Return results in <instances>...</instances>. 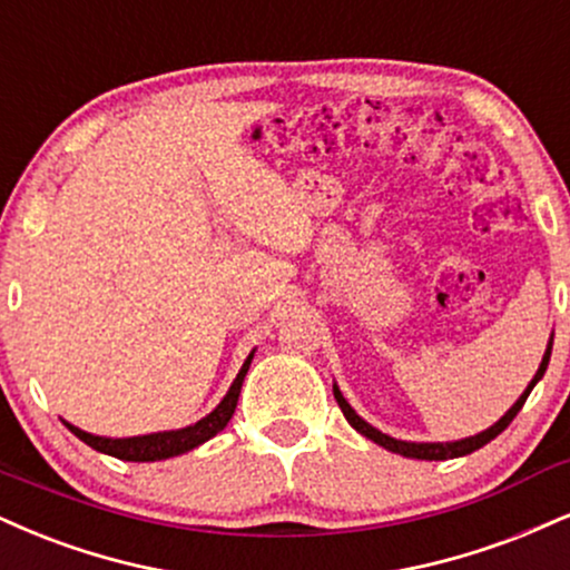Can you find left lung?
<instances>
[{
	"label": "left lung",
	"mask_w": 570,
	"mask_h": 570,
	"mask_svg": "<svg viewBox=\"0 0 570 570\" xmlns=\"http://www.w3.org/2000/svg\"><path fill=\"white\" fill-rule=\"evenodd\" d=\"M550 353H552V342H550V347H547L544 358H541V366H539L537 376H533V380H531V385L525 387V393L518 397V403H515V406H512L510 411H507V414L502 416V420H499L497 424H493V428L483 430L481 435L464 438V441H456V443H406V441H395V438H390V435H385V433H380V430L372 428V424H368V422H363L361 416L355 414V411L351 409V403H347L345 397H342V393H340V390H337V385H334V397H337V403H340L342 414H345V420L351 422L353 428L358 430L361 435H366L368 441L380 443L382 449L393 451V454L409 456V459H428V462H433V459H435V462H438V459H454V456H464V454H472V451L483 449V445L489 443V441H493V438H497L499 433H504V430H507V424H510L512 420H515V416H518V411L523 409L525 397L531 395L533 385H537V382L541 380V376H544V372H547V363H550Z\"/></svg>",
	"instance_id": "left-lung-1"
}]
</instances>
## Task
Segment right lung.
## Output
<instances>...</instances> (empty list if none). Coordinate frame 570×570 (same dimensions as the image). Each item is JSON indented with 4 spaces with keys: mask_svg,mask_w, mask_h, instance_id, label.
I'll list each match as a JSON object with an SVG mask.
<instances>
[{
    "mask_svg": "<svg viewBox=\"0 0 570 570\" xmlns=\"http://www.w3.org/2000/svg\"><path fill=\"white\" fill-rule=\"evenodd\" d=\"M252 355L244 361L242 372H238L236 380L228 390V395L219 401V406L212 411V414L204 416L202 422L190 424V428L183 430H173V433H154V435H137V438H100V435H89L85 430L73 428V424L66 422V428L71 430L79 441H85L87 445H92L95 451H102V454H111L116 459H125V462H159V459H169L177 454H185V451L196 449L209 438H215L225 424L230 422L233 411H236L238 395H242V385L244 376L249 372Z\"/></svg>",
    "mask_w": 570,
    "mask_h": 570,
    "instance_id": "right-lung-1",
    "label": "right lung"
}]
</instances>
